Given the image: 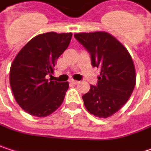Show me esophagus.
<instances>
[{
  "label": "esophagus",
  "mask_w": 151,
  "mask_h": 151,
  "mask_svg": "<svg viewBox=\"0 0 151 151\" xmlns=\"http://www.w3.org/2000/svg\"><path fill=\"white\" fill-rule=\"evenodd\" d=\"M72 84H78L79 83V81H77V80H74V79H72L71 81H70Z\"/></svg>",
  "instance_id": "1"
}]
</instances>
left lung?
Listing matches in <instances>:
<instances>
[{"mask_svg":"<svg viewBox=\"0 0 151 151\" xmlns=\"http://www.w3.org/2000/svg\"><path fill=\"white\" fill-rule=\"evenodd\" d=\"M75 38L90 53L91 65L100 68L96 85L82 96L88 112L108 118L127 103L136 84L132 59L119 41L104 31L77 33Z\"/></svg>","mask_w":151,"mask_h":151,"instance_id":"obj_1","label":"left lung"}]
</instances>
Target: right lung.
Masks as SVG:
<instances>
[{
	"mask_svg": "<svg viewBox=\"0 0 151 151\" xmlns=\"http://www.w3.org/2000/svg\"><path fill=\"white\" fill-rule=\"evenodd\" d=\"M73 34L47 32L29 41L13 61L10 85L18 104L26 113L46 117L61 105L68 82L47 79L53 77L56 60L67 49Z\"/></svg>",
	"mask_w": 151,
	"mask_h": 151,
	"instance_id": "obj_1",
	"label": "right lung"
}]
</instances>
